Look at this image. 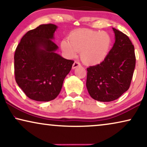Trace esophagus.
<instances>
[{
	"label": "esophagus",
	"instance_id": "obj_1",
	"mask_svg": "<svg viewBox=\"0 0 147 147\" xmlns=\"http://www.w3.org/2000/svg\"><path fill=\"white\" fill-rule=\"evenodd\" d=\"M80 66H81V64H80V62L76 61L74 63L73 65H72V68H73V69H75V68L78 67H80Z\"/></svg>",
	"mask_w": 147,
	"mask_h": 147
}]
</instances>
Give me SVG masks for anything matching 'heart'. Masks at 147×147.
Wrapping results in <instances>:
<instances>
[{
  "mask_svg": "<svg viewBox=\"0 0 147 147\" xmlns=\"http://www.w3.org/2000/svg\"><path fill=\"white\" fill-rule=\"evenodd\" d=\"M69 41L62 40L61 48L70 58L75 57L80 52L82 61L86 65H96L108 57L112 47V38L106 32L89 29H80L72 31Z\"/></svg>",
  "mask_w": 147,
  "mask_h": 147,
  "instance_id": "b5f03b06",
  "label": "heart"
}]
</instances>
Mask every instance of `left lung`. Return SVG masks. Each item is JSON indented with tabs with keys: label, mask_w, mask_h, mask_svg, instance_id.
Listing matches in <instances>:
<instances>
[{
	"label": "left lung",
	"mask_w": 147,
	"mask_h": 147,
	"mask_svg": "<svg viewBox=\"0 0 147 147\" xmlns=\"http://www.w3.org/2000/svg\"><path fill=\"white\" fill-rule=\"evenodd\" d=\"M115 43L101 63L87 68L86 87L93 99L111 102L129 88L136 65L134 45L128 37L113 28Z\"/></svg>",
	"instance_id": "obj_1"
}]
</instances>
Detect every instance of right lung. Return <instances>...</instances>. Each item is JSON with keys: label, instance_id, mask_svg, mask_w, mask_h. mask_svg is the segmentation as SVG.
Here are the masks:
<instances>
[{"label": "right lung", "instance_id": "1", "mask_svg": "<svg viewBox=\"0 0 147 147\" xmlns=\"http://www.w3.org/2000/svg\"><path fill=\"white\" fill-rule=\"evenodd\" d=\"M56 29L53 24L39 25L28 31L16 48V82L35 101H51L59 95L74 62L55 53L58 47L52 39Z\"/></svg>", "mask_w": 147, "mask_h": 147}]
</instances>
